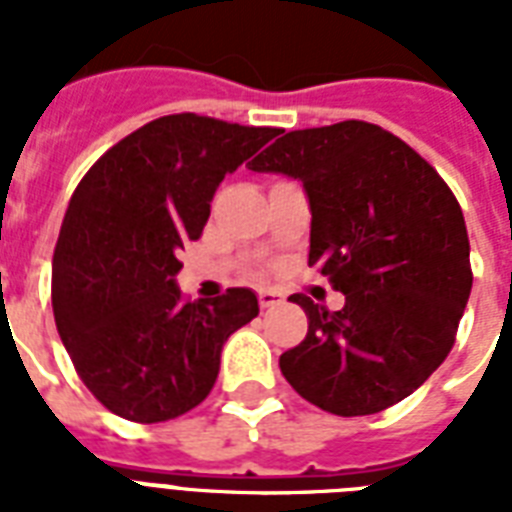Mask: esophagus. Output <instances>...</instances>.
Masks as SVG:
<instances>
[{
  "instance_id": "esophagus-1",
  "label": "esophagus",
  "mask_w": 512,
  "mask_h": 512,
  "mask_svg": "<svg viewBox=\"0 0 512 512\" xmlns=\"http://www.w3.org/2000/svg\"><path fill=\"white\" fill-rule=\"evenodd\" d=\"M257 300H260V308H276V305L284 303V295L276 292V289H260Z\"/></svg>"
}]
</instances>
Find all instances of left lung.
Listing matches in <instances>:
<instances>
[{
	"mask_svg": "<svg viewBox=\"0 0 512 512\" xmlns=\"http://www.w3.org/2000/svg\"><path fill=\"white\" fill-rule=\"evenodd\" d=\"M249 170L303 183L308 265L345 295L340 311L292 295L308 335L281 353V374L340 417L404 401L449 356L473 287L452 188L404 140L358 119L287 132Z\"/></svg>",
	"mask_w": 512,
	"mask_h": 512,
	"instance_id": "8db88e82",
	"label": "left lung"
}]
</instances>
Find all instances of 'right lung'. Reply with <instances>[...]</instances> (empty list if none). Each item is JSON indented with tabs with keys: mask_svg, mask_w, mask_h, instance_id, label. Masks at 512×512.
I'll use <instances>...</instances> for the list:
<instances>
[{
	"mask_svg": "<svg viewBox=\"0 0 512 512\" xmlns=\"http://www.w3.org/2000/svg\"><path fill=\"white\" fill-rule=\"evenodd\" d=\"M276 127L199 114L143 124L92 164L52 255V313L76 374L108 412L164 422L209 396L225 340L255 319V292L188 303L175 284L223 177Z\"/></svg>",
	"mask_w": 512,
	"mask_h": 512,
	"instance_id": "obj_1",
	"label": "right lung"
}]
</instances>
